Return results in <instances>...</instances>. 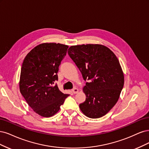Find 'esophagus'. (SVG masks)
<instances>
[{"mask_svg":"<svg viewBox=\"0 0 149 149\" xmlns=\"http://www.w3.org/2000/svg\"><path fill=\"white\" fill-rule=\"evenodd\" d=\"M72 92L74 93V94H75V93H77L78 92H79V90L77 88H74L72 90Z\"/></svg>","mask_w":149,"mask_h":149,"instance_id":"34e87169","label":"esophagus"}]
</instances>
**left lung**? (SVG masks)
Returning <instances> with one entry per match:
<instances>
[{
    "instance_id": "left-lung-1",
    "label": "left lung",
    "mask_w": 149,
    "mask_h": 149,
    "mask_svg": "<svg viewBox=\"0 0 149 149\" xmlns=\"http://www.w3.org/2000/svg\"><path fill=\"white\" fill-rule=\"evenodd\" d=\"M68 54L81 72L86 83V100L79 108L86 116L99 118L117 103L123 88L124 74L113 52L102 45L72 46Z\"/></svg>"
}]
</instances>
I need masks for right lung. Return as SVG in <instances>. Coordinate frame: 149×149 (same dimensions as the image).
<instances>
[{
    "mask_svg": "<svg viewBox=\"0 0 149 149\" xmlns=\"http://www.w3.org/2000/svg\"><path fill=\"white\" fill-rule=\"evenodd\" d=\"M68 47L60 43H42L31 50L23 60L20 93L33 111L42 117H51L58 112L69 95L61 92L55 83Z\"/></svg>",
    "mask_w": 149,
    "mask_h": 149,
    "instance_id": "1",
    "label": "right lung"
}]
</instances>
